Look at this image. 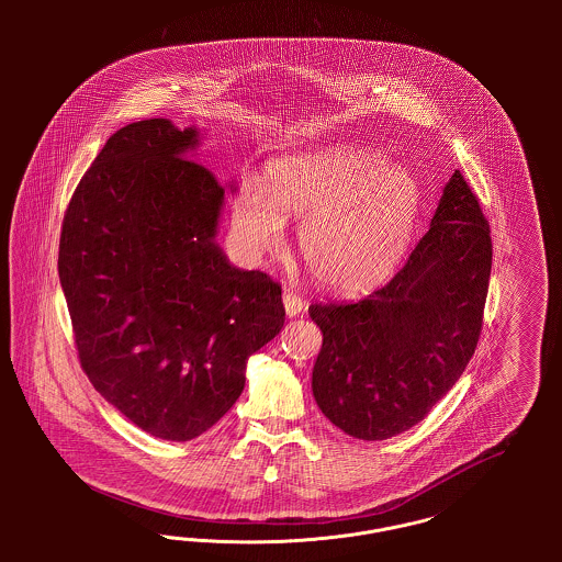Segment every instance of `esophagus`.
Segmentation results:
<instances>
[{
    "label": "esophagus",
    "mask_w": 562,
    "mask_h": 562,
    "mask_svg": "<svg viewBox=\"0 0 562 562\" xmlns=\"http://www.w3.org/2000/svg\"><path fill=\"white\" fill-rule=\"evenodd\" d=\"M282 303H284V310H286V316L289 318H296L303 310H305V301L303 296L293 291V289H286L282 294Z\"/></svg>",
    "instance_id": "esophagus-1"
}]
</instances>
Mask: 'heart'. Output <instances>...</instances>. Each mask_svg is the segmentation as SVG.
Instances as JSON below:
<instances>
[{
    "label": "heart",
    "instance_id": "heart-1",
    "mask_svg": "<svg viewBox=\"0 0 562 562\" xmlns=\"http://www.w3.org/2000/svg\"><path fill=\"white\" fill-rule=\"evenodd\" d=\"M422 211L415 177L385 156L337 145L280 158L268 188H244L234 229L250 257L284 244V218L299 221L301 257L312 276L337 293H367L385 282L413 238Z\"/></svg>",
    "mask_w": 562,
    "mask_h": 562
}]
</instances>
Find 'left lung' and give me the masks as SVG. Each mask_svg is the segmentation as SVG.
I'll list each match as a JSON object with an SVG mask.
<instances>
[{"label": "left lung", "instance_id": "left-lung-1", "mask_svg": "<svg viewBox=\"0 0 562 562\" xmlns=\"http://www.w3.org/2000/svg\"><path fill=\"white\" fill-rule=\"evenodd\" d=\"M491 229L454 170L428 234L379 291L348 305H312L322 349L312 390L353 438L385 440L419 424L465 371L481 337Z\"/></svg>", "mask_w": 562, "mask_h": 562}]
</instances>
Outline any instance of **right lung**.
Here are the masks:
<instances>
[{
	"mask_svg": "<svg viewBox=\"0 0 562 562\" xmlns=\"http://www.w3.org/2000/svg\"><path fill=\"white\" fill-rule=\"evenodd\" d=\"M198 136L161 117L111 134L58 244L83 373L134 426L177 442L234 406L248 356L284 326L280 284L214 241L225 188L186 158Z\"/></svg>",
	"mask_w": 562,
	"mask_h": 562,
	"instance_id": "1",
	"label": "right lung"
}]
</instances>
